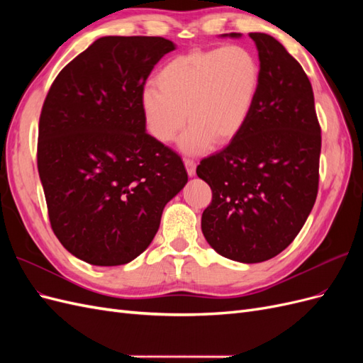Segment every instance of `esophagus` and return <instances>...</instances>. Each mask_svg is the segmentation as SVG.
Here are the masks:
<instances>
[{
    "instance_id": "1",
    "label": "esophagus",
    "mask_w": 363,
    "mask_h": 363,
    "mask_svg": "<svg viewBox=\"0 0 363 363\" xmlns=\"http://www.w3.org/2000/svg\"><path fill=\"white\" fill-rule=\"evenodd\" d=\"M184 160V167H186V171H188V174L191 175H195V168H196V163H195V160L194 159H191V157H184L183 159Z\"/></svg>"
}]
</instances>
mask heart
<instances>
[{
  "instance_id": "obj_1",
  "label": "heart",
  "mask_w": 363,
  "mask_h": 363,
  "mask_svg": "<svg viewBox=\"0 0 363 363\" xmlns=\"http://www.w3.org/2000/svg\"><path fill=\"white\" fill-rule=\"evenodd\" d=\"M140 94L148 133L169 144L186 124L180 148L201 155L233 140L247 125L260 87V65L244 47L192 50L163 65Z\"/></svg>"
}]
</instances>
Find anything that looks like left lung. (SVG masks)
Segmentation results:
<instances>
[{
    "instance_id": "1",
    "label": "left lung",
    "mask_w": 363,
    "mask_h": 363,
    "mask_svg": "<svg viewBox=\"0 0 363 363\" xmlns=\"http://www.w3.org/2000/svg\"><path fill=\"white\" fill-rule=\"evenodd\" d=\"M250 38L260 60L255 108L224 150L200 162L196 175L212 189L201 216L207 242L227 259L259 263L286 248L312 211L321 127L301 65L272 36Z\"/></svg>"
}]
</instances>
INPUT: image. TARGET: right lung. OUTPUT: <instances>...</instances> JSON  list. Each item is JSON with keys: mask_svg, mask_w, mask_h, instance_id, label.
<instances>
[{"mask_svg": "<svg viewBox=\"0 0 363 363\" xmlns=\"http://www.w3.org/2000/svg\"><path fill=\"white\" fill-rule=\"evenodd\" d=\"M175 50L157 36H106L52 82L42 106L38 171L50 224L71 255L116 267L157 233L163 207L188 182L177 152L145 131L140 94Z\"/></svg>", "mask_w": 363, "mask_h": 363, "instance_id": "1", "label": "right lung"}]
</instances>
